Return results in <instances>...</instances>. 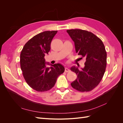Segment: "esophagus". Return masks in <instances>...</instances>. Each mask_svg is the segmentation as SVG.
Returning <instances> with one entry per match:
<instances>
[{
	"mask_svg": "<svg viewBox=\"0 0 123 123\" xmlns=\"http://www.w3.org/2000/svg\"><path fill=\"white\" fill-rule=\"evenodd\" d=\"M65 72H69L70 71V70L69 69H68V68H65Z\"/></svg>",
	"mask_w": 123,
	"mask_h": 123,
	"instance_id": "obj_1",
	"label": "esophagus"
}]
</instances>
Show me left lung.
Listing matches in <instances>:
<instances>
[{
  "instance_id": "obj_1",
  "label": "left lung",
  "mask_w": 123,
  "mask_h": 123,
  "mask_svg": "<svg viewBox=\"0 0 123 123\" xmlns=\"http://www.w3.org/2000/svg\"><path fill=\"white\" fill-rule=\"evenodd\" d=\"M67 32L74 43L76 52L86 58L85 67L81 70L75 66L71 68L77 75V79L71 85L80 92L91 91L99 84L105 72V46L102 40L90 32L80 29L68 30Z\"/></svg>"
}]
</instances>
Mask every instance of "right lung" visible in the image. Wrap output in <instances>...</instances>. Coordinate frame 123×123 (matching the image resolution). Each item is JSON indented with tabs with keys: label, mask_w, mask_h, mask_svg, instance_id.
<instances>
[{
	"label": "right lung",
	"mask_w": 123,
	"mask_h": 123,
	"mask_svg": "<svg viewBox=\"0 0 123 123\" xmlns=\"http://www.w3.org/2000/svg\"><path fill=\"white\" fill-rule=\"evenodd\" d=\"M57 31H44L36 35L26 43L20 54V68L26 82L38 92L49 90L54 87L57 77L64 73L61 64H50L44 58L50 51L51 41ZM46 64L51 65L48 68Z\"/></svg>",
	"instance_id": "1"
}]
</instances>
